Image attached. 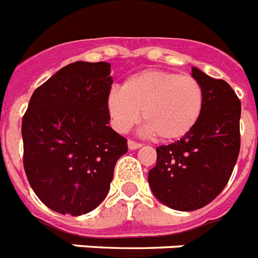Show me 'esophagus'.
Returning a JSON list of instances; mask_svg holds the SVG:
<instances>
[{"mask_svg": "<svg viewBox=\"0 0 258 258\" xmlns=\"http://www.w3.org/2000/svg\"><path fill=\"white\" fill-rule=\"evenodd\" d=\"M127 146H128V150H131V151H135V150H138V148L142 147V144L136 143V142H134V140H128Z\"/></svg>", "mask_w": 258, "mask_h": 258, "instance_id": "obj_1", "label": "esophagus"}]
</instances>
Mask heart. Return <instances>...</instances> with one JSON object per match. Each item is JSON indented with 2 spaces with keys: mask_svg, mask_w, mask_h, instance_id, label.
Listing matches in <instances>:
<instances>
[{
  "mask_svg": "<svg viewBox=\"0 0 258 258\" xmlns=\"http://www.w3.org/2000/svg\"><path fill=\"white\" fill-rule=\"evenodd\" d=\"M204 96L200 83L189 75L146 70L125 79L120 91H111L106 108L119 133H127L140 119L144 133L164 142L181 139L200 119Z\"/></svg>",
  "mask_w": 258,
  "mask_h": 258,
  "instance_id": "b5f03b06",
  "label": "heart"
}]
</instances>
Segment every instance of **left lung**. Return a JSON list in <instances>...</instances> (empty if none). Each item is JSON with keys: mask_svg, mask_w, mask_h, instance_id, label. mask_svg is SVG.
Masks as SVG:
<instances>
[{"mask_svg": "<svg viewBox=\"0 0 258 258\" xmlns=\"http://www.w3.org/2000/svg\"><path fill=\"white\" fill-rule=\"evenodd\" d=\"M204 104L190 133L156 148V165L148 172L151 190L162 204L176 211H196L209 204L227 185L240 152L241 102L223 79L198 68Z\"/></svg>", "mask_w": 258, "mask_h": 258, "instance_id": "1", "label": "left lung"}]
</instances>
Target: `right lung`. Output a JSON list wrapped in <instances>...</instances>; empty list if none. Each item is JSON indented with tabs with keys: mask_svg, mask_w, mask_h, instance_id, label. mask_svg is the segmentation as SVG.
<instances>
[{
	"mask_svg": "<svg viewBox=\"0 0 258 258\" xmlns=\"http://www.w3.org/2000/svg\"><path fill=\"white\" fill-rule=\"evenodd\" d=\"M111 64L74 63L56 71L30 98L22 119L27 180L46 207L81 216L103 202L127 140L111 128L106 100Z\"/></svg>",
	"mask_w": 258,
	"mask_h": 258,
	"instance_id": "right-lung-1",
	"label": "right lung"
}]
</instances>
